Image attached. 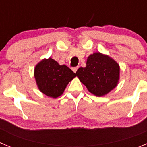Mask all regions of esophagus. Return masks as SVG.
Returning <instances> with one entry per match:
<instances>
[{"label":"esophagus","mask_w":147,"mask_h":147,"mask_svg":"<svg viewBox=\"0 0 147 147\" xmlns=\"http://www.w3.org/2000/svg\"><path fill=\"white\" fill-rule=\"evenodd\" d=\"M78 67H74L73 69H72V70H73L74 72H75L76 73L77 70H78Z\"/></svg>","instance_id":"esophagus-1"}]
</instances>
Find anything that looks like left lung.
<instances>
[{
  "mask_svg": "<svg viewBox=\"0 0 147 147\" xmlns=\"http://www.w3.org/2000/svg\"><path fill=\"white\" fill-rule=\"evenodd\" d=\"M76 75L91 93L102 96L117 85L119 66L108 55L94 53L87 59L86 67L77 70Z\"/></svg>",
  "mask_w": 147,
  "mask_h": 147,
  "instance_id": "left-lung-1",
  "label": "left lung"
}]
</instances>
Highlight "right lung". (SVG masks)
<instances>
[{"label": "right lung", "mask_w": 147, "mask_h": 147, "mask_svg": "<svg viewBox=\"0 0 147 147\" xmlns=\"http://www.w3.org/2000/svg\"><path fill=\"white\" fill-rule=\"evenodd\" d=\"M34 76L41 92L56 98L63 94L69 82L76 75L66 65H59L57 61L50 58L42 60L36 66Z\"/></svg>", "instance_id": "right-lung-1"}]
</instances>
